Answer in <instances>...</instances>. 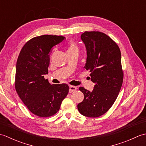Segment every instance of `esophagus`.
<instances>
[{
  "mask_svg": "<svg viewBox=\"0 0 146 146\" xmlns=\"http://www.w3.org/2000/svg\"><path fill=\"white\" fill-rule=\"evenodd\" d=\"M69 88H70V89H69L70 93H72L73 92H75L76 90V89H77V88L75 86H72V85H70Z\"/></svg>",
  "mask_w": 146,
  "mask_h": 146,
  "instance_id": "esophagus-1",
  "label": "esophagus"
}]
</instances>
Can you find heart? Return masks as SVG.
<instances>
[{
  "label": "heart",
  "instance_id": "heart-1",
  "mask_svg": "<svg viewBox=\"0 0 146 146\" xmlns=\"http://www.w3.org/2000/svg\"><path fill=\"white\" fill-rule=\"evenodd\" d=\"M68 51H78V47L74 42H70L68 46Z\"/></svg>",
  "mask_w": 146,
  "mask_h": 146
}]
</instances>
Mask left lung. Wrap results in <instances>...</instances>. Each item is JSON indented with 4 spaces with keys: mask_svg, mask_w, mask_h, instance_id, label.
Wrapping results in <instances>:
<instances>
[{
    "mask_svg": "<svg viewBox=\"0 0 146 146\" xmlns=\"http://www.w3.org/2000/svg\"><path fill=\"white\" fill-rule=\"evenodd\" d=\"M81 39L87 55L84 68L95 85L92 92L79 88L84 99L77 107L83 115L98 117L110 109L120 90L123 78L121 53L116 43L103 33L85 31Z\"/></svg>",
    "mask_w": 146,
    "mask_h": 146,
    "instance_id": "8db88e82",
    "label": "left lung"
}]
</instances>
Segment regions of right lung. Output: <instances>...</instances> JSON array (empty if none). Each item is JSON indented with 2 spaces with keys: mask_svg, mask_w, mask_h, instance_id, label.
Wrapping results in <instances>:
<instances>
[{
  "mask_svg": "<svg viewBox=\"0 0 146 146\" xmlns=\"http://www.w3.org/2000/svg\"><path fill=\"white\" fill-rule=\"evenodd\" d=\"M65 39L62 36L42 35L27 41L18 56L15 87L24 105L37 116L53 115L69 91L67 84H52L44 78L48 73L49 54Z\"/></svg>",
  "mask_w": 146,
  "mask_h": 146,
  "instance_id": "1",
  "label": "right lung"
}]
</instances>
